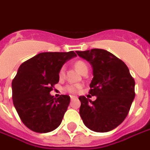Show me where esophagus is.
<instances>
[{
	"mask_svg": "<svg viewBox=\"0 0 150 150\" xmlns=\"http://www.w3.org/2000/svg\"><path fill=\"white\" fill-rule=\"evenodd\" d=\"M76 98H77L76 96H71V100H75Z\"/></svg>",
	"mask_w": 150,
	"mask_h": 150,
	"instance_id": "34e87169",
	"label": "esophagus"
}]
</instances>
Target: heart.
<instances>
[{
	"instance_id": "b5f03b06",
	"label": "heart",
	"mask_w": 150,
	"mask_h": 150,
	"mask_svg": "<svg viewBox=\"0 0 150 150\" xmlns=\"http://www.w3.org/2000/svg\"><path fill=\"white\" fill-rule=\"evenodd\" d=\"M75 67L81 73H83L85 71H88V65L87 64L84 62L83 60H77L75 63ZM64 67L63 66L61 69H59V78H63L64 76ZM81 89V86L80 85H67L64 87V91L67 92L71 93V94H75L77 93Z\"/></svg>"
}]
</instances>
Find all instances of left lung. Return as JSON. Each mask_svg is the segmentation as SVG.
<instances>
[{"label":"left lung","mask_w":150,"mask_h":150,"mask_svg":"<svg viewBox=\"0 0 150 150\" xmlns=\"http://www.w3.org/2000/svg\"><path fill=\"white\" fill-rule=\"evenodd\" d=\"M80 57L91 63L92 81L89 94L95 101L79 97L80 116L86 127L96 132L116 128L128 114L135 98V80L127 66L120 59L105 50L77 51Z\"/></svg>","instance_id":"left-lung-1"}]
</instances>
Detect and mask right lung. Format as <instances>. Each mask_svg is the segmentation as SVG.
Instances as JSON below:
<instances>
[{
    "instance_id": "add662e5",
    "label": "right lung",
    "mask_w": 150,
    "mask_h": 150,
    "mask_svg": "<svg viewBox=\"0 0 150 150\" xmlns=\"http://www.w3.org/2000/svg\"><path fill=\"white\" fill-rule=\"evenodd\" d=\"M74 56V51L44 52L19 66L12 81V99L23 123L33 132H52L61 123L70 97L55 99L50 92L59 82V69Z\"/></svg>"
}]
</instances>
